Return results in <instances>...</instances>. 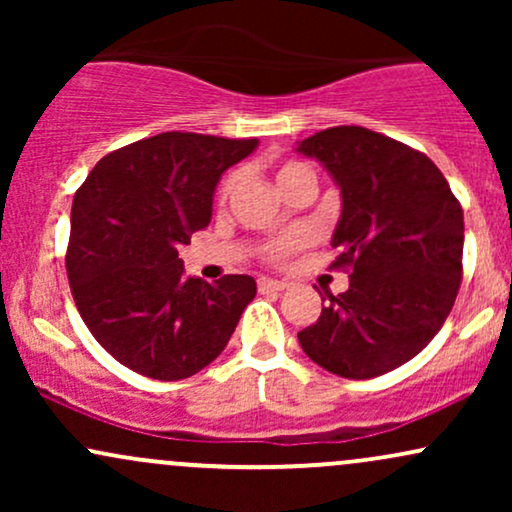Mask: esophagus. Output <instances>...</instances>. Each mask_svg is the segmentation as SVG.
Wrapping results in <instances>:
<instances>
[{
  "label": "esophagus",
  "instance_id": "1",
  "mask_svg": "<svg viewBox=\"0 0 512 512\" xmlns=\"http://www.w3.org/2000/svg\"><path fill=\"white\" fill-rule=\"evenodd\" d=\"M257 286H260V291H284L286 281H276V279H267V276H262L260 281H257Z\"/></svg>",
  "mask_w": 512,
  "mask_h": 512
}]
</instances>
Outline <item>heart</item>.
Wrapping results in <instances>:
<instances>
[{"instance_id":"1","label":"heart","mask_w":512,"mask_h":512,"mask_svg":"<svg viewBox=\"0 0 512 512\" xmlns=\"http://www.w3.org/2000/svg\"><path fill=\"white\" fill-rule=\"evenodd\" d=\"M301 173H310V168L301 161H284V163H279L274 170L276 182H279V185L281 182L296 178V175H301ZM231 187H233V175H228L221 185V195L226 197L228 192H231ZM303 245H305V233L301 231V228H291V231H284V233H279L276 238L267 240V243L262 245V257L267 262H284L286 257L293 255L298 248H303Z\"/></svg>"}]
</instances>
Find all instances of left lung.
Segmentation results:
<instances>
[{
	"instance_id": "left-lung-1",
	"label": "left lung",
	"mask_w": 512,
	"mask_h": 512,
	"mask_svg": "<svg viewBox=\"0 0 512 512\" xmlns=\"http://www.w3.org/2000/svg\"><path fill=\"white\" fill-rule=\"evenodd\" d=\"M298 151L342 190L332 269L349 272V289L325 293L298 342L334 375L375 378L414 358L448 320L462 281V207L431 158L373 129H322Z\"/></svg>"
}]
</instances>
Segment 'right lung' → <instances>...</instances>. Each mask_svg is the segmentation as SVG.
Listing matches in <instances>:
<instances>
[{"instance_id": "obj_1", "label": "right lung", "mask_w": 512, "mask_h": 512, "mask_svg": "<svg viewBox=\"0 0 512 512\" xmlns=\"http://www.w3.org/2000/svg\"><path fill=\"white\" fill-rule=\"evenodd\" d=\"M257 139L163 132L103 156L76 190L67 276L81 320L122 366L190 378L226 349L257 293L248 274L185 276L180 245L211 221L223 170Z\"/></svg>"}]
</instances>
